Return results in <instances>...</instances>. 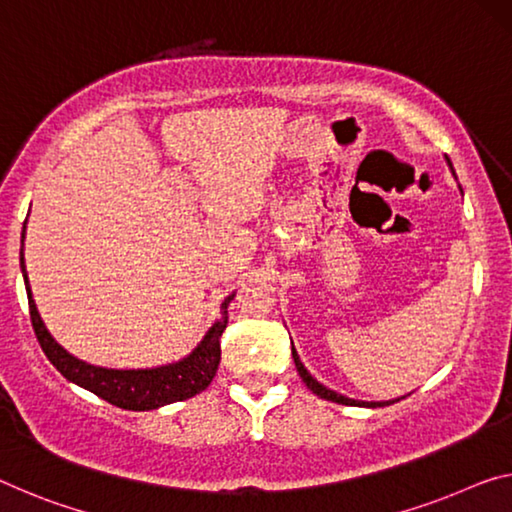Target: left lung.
<instances>
[{
    "label": "left lung",
    "mask_w": 512,
    "mask_h": 512,
    "mask_svg": "<svg viewBox=\"0 0 512 512\" xmlns=\"http://www.w3.org/2000/svg\"><path fill=\"white\" fill-rule=\"evenodd\" d=\"M451 164V162H448ZM293 359H295V366H297V373H300V377H302V382L306 384V387H309L313 393H316V396H320V398H325V400H332V403H338V405H364V407H384V405H391L393 400H387V403H359V400H352V398H345V396H341V393H334L332 389H327V387H322L320 382H316L313 380V377L309 375V371H306L304 368V364L300 361V357H297V352H295V348H293Z\"/></svg>",
    "instance_id": "8db88e82"
}]
</instances>
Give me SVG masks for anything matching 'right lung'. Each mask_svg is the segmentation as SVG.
I'll list each match as a JSON object with an SVG mask.
<instances>
[{
    "instance_id": "1",
    "label": "right lung",
    "mask_w": 512,
    "mask_h": 512,
    "mask_svg": "<svg viewBox=\"0 0 512 512\" xmlns=\"http://www.w3.org/2000/svg\"><path fill=\"white\" fill-rule=\"evenodd\" d=\"M27 224V222H25ZM27 229V226H25ZM25 229H22V245H25ZM20 265L22 274H25V286L29 297V318L31 327H34L38 343L45 352V357L52 361V366L66 377V380L80 384V387L96 393L102 400L112 403L121 410H157V407L176 403V400H187L201 393L212 382V377L217 373L219 359H222V338L226 322H229V304L233 295L226 297L222 302V316L210 327L206 338L199 343L190 357L178 361V364L151 368V371H114V368H98L84 361L75 359L73 355L61 348L47 332L41 316H38L36 304L31 300V290L27 281L25 270V256L20 249Z\"/></svg>"
}]
</instances>
